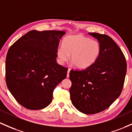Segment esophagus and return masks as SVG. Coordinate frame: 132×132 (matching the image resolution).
Segmentation results:
<instances>
[{"instance_id": "obj_1", "label": "esophagus", "mask_w": 132, "mask_h": 132, "mask_svg": "<svg viewBox=\"0 0 132 132\" xmlns=\"http://www.w3.org/2000/svg\"><path fill=\"white\" fill-rule=\"evenodd\" d=\"M71 71V69H68V74H67V78H69V72H70Z\"/></svg>"}]
</instances>
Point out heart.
<instances>
[{
  "label": "heart",
  "instance_id": "1",
  "mask_svg": "<svg viewBox=\"0 0 132 132\" xmlns=\"http://www.w3.org/2000/svg\"><path fill=\"white\" fill-rule=\"evenodd\" d=\"M101 51L100 43L82 34L66 36L63 45L57 48V56L61 64L68 61L71 54V61L78 69H86L96 62Z\"/></svg>",
  "mask_w": 132,
  "mask_h": 132
}]
</instances>
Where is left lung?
Segmentation results:
<instances>
[{"label": "left lung", "instance_id": "left-lung-1", "mask_svg": "<svg viewBox=\"0 0 132 132\" xmlns=\"http://www.w3.org/2000/svg\"><path fill=\"white\" fill-rule=\"evenodd\" d=\"M88 34L98 40L100 54L90 67L70 71L69 93L74 106L91 115L106 110L119 97L125 82L127 62L121 49L110 36Z\"/></svg>", "mask_w": 132, "mask_h": 132}]
</instances>
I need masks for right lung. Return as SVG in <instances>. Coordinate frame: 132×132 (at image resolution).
I'll list each match as a JSON object with an SVG mask.
<instances>
[{"label": "right lung", "instance_id": "obj_1", "mask_svg": "<svg viewBox=\"0 0 132 132\" xmlns=\"http://www.w3.org/2000/svg\"><path fill=\"white\" fill-rule=\"evenodd\" d=\"M64 31L32 30L10 47L5 61V81L20 105L29 110L46 108L68 68L56 62L57 48Z\"/></svg>", "mask_w": 132, "mask_h": 132}]
</instances>
